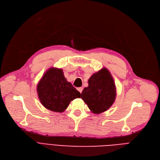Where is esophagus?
<instances>
[{"label":"esophagus","instance_id":"1","mask_svg":"<svg viewBox=\"0 0 160 160\" xmlns=\"http://www.w3.org/2000/svg\"><path fill=\"white\" fill-rule=\"evenodd\" d=\"M77 89H78V91L80 92V93H82V90H83V88H77Z\"/></svg>","mask_w":160,"mask_h":160}]
</instances>
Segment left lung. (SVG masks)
Listing matches in <instances>:
<instances>
[{
  "instance_id": "obj_1",
  "label": "left lung",
  "mask_w": 160,
  "mask_h": 160,
  "mask_svg": "<svg viewBox=\"0 0 160 160\" xmlns=\"http://www.w3.org/2000/svg\"><path fill=\"white\" fill-rule=\"evenodd\" d=\"M88 84L82 91V99L93 113L106 112L116 98V88L111 73L104 67L91 76Z\"/></svg>"
}]
</instances>
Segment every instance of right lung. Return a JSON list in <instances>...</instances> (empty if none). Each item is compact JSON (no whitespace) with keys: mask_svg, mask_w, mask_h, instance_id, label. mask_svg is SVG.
<instances>
[{"mask_svg":"<svg viewBox=\"0 0 160 160\" xmlns=\"http://www.w3.org/2000/svg\"><path fill=\"white\" fill-rule=\"evenodd\" d=\"M37 91L41 103L48 110L63 112L75 98L81 94L64 77L62 69L51 67L39 80Z\"/></svg>","mask_w":160,"mask_h":160,"instance_id":"obj_1","label":"right lung"}]
</instances>
